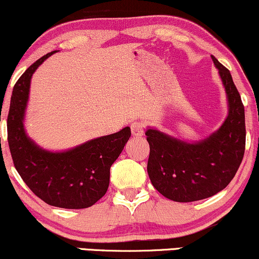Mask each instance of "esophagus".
Wrapping results in <instances>:
<instances>
[{
  "label": "esophagus",
  "mask_w": 259,
  "mask_h": 259,
  "mask_svg": "<svg viewBox=\"0 0 259 259\" xmlns=\"http://www.w3.org/2000/svg\"><path fill=\"white\" fill-rule=\"evenodd\" d=\"M130 127H132V134L133 136H142L143 134H145V130H143V124L142 122H139V120H136V122H133L132 125H130Z\"/></svg>",
  "instance_id": "esophagus-1"
}]
</instances>
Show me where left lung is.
Wrapping results in <instances>:
<instances>
[{
	"label": "left lung",
	"mask_w": 259,
	"mask_h": 259,
	"mask_svg": "<svg viewBox=\"0 0 259 259\" xmlns=\"http://www.w3.org/2000/svg\"><path fill=\"white\" fill-rule=\"evenodd\" d=\"M225 87L228 114L217 132L188 142L155 127H147L150 182L162 196L176 202H195L217 195L234 178L245 152V111L230 70L214 56Z\"/></svg>",
	"instance_id": "obj_1"
}]
</instances>
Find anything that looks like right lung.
I'll list each match as a JSON object with an SVG mask.
<instances>
[{"label": "right lung", "mask_w": 259, "mask_h": 259, "mask_svg": "<svg viewBox=\"0 0 259 259\" xmlns=\"http://www.w3.org/2000/svg\"><path fill=\"white\" fill-rule=\"evenodd\" d=\"M55 52L34 62L13 88L7 119L9 149L16 171L35 196L54 207L83 209L106 194L110 167L132 132L125 126L118 133L60 152L41 148L27 135L24 122L32 75Z\"/></svg>", "instance_id": "1"}]
</instances>
